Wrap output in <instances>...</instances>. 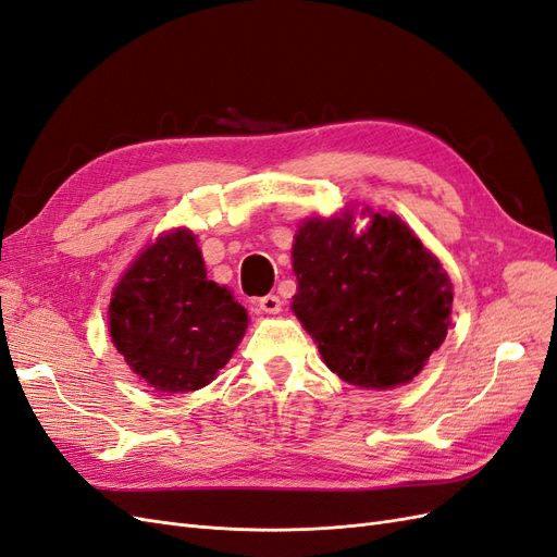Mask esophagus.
Listing matches in <instances>:
<instances>
[{
  "label": "esophagus",
  "instance_id": "esophagus-1",
  "mask_svg": "<svg viewBox=\"0 0 557 557\" xmlns=\"http://www.w3.org/2000/svg\"><path fill=\"white\" fill-rule=\"evenodd\" d=\"M258 307L264 313H278L281 311V299L276 295H264L258 299Z\"/></svg>",
  "mask_w": 557,
  "mask_h": 557
}]
</instances>
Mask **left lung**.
Instances as JSON below:
<instances>
[{
    "instance_id": "obj_1",
    "label": "left lung",
    "mask_w": 557,
    "mask_h": 557,
    "mask_svg": "<svg viewBox=\"0 0 557 557\" xmlns=\"http://www.w3.org/2000/svg\"><path fill=\"white\" fill-rule=\"evenodd\" d=\"M309 218L293 244V313L332 372L367 391H393L423 372L446 339L453 285L395 213Z\"/></svg>"
}]
</instances>
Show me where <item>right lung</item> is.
Returning <instances> with one entry per match:
<instances>
[{
    "instance_id": "1",
    "label": "right lung",
    "mask_w": 557,
    "mask_h": 557,
    "mask_svg": "<svg viewBox=\"0 0 557 557\" xmlns=\"http://www.w3.org/2000/svg\"><path fill=\"white\" fill-rule=\"evenodd\" d=\"M246 327V309L207 278L197 237L185 227L162 234L129 264L109 305L113 346L158 393L209 385Z\"/></svg>"
}]
</instances>
